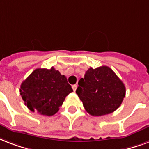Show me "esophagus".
I'll use <instances>...</instances> for the list:
<instances>
[{
	"instance_id": "esophagus-1",
	"label": "esophagus",
	"mask_w": 149,
	"mask_h": 149,
	"mask_svg": "<svg viewBox=\"0 0 149 149\" xmlns=\"http://www.w3.org/2000/svg\"><path fill=\"white\" fill-rule=\"evenodd\" d=\"M72 90L74 91H76V90H77V84L72 85Z\"/></svg>"
}]
</instances>
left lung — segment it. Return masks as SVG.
Masks as SVG:
<instances>
[{
	"instance_id": "8db88e82",
	"label": "left lung",
	"mask_w": 149,
	"mask_h": 149,
	"mask_svg": "<svg viewBox=\"0 0 149 149\" xmlns=\"http://www.w3.org/2000/svg\"><path fill=\"white\" fill-rule=\"evenodd\" d=\"M76 93L84 107L94 116L110 114L120 107L126 88L122 80L108 66L90 68L78 82Z\"/></svg>"
}]
</instances>
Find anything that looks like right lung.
Instances as JSON below:
<instances>
[{"label": "right lung", "mask_w": 149, "mask_h": 149, "mask_svg": "<svg viewBox=\"0 0 149 149\" xmlns=\"http://www.w3.org/2000/svg\"><path fill=\"white\" fill-rule=\"evenodd\" d=\"M72 91L65 76L54 67L36 69L20 87V95L28 109L47 116L59 110L65 97Z\"/></svg>", "instance_id": "right-lung-1"}]
</instances>
